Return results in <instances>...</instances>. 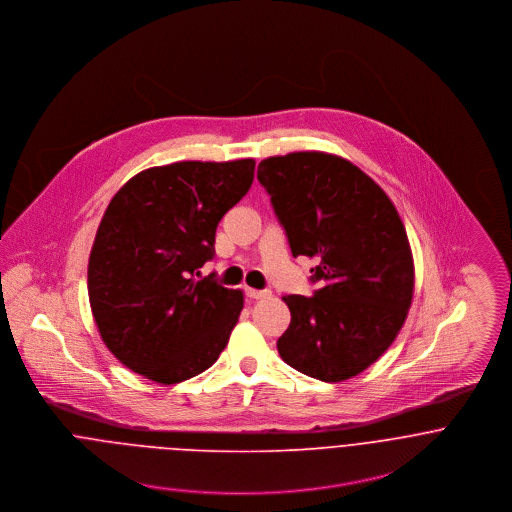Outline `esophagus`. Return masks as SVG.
Listing matches in <instances>:
<instances>
[{"label": "esophagus", "instance_id": "obj_1", "mask_svg": "<svg viewBox=\"0 0 512 512\" xmlns=\"http://www.w3.org/2000/svg\"><path fill=\"white\" fill-rule=\"evenodd\" d=\"M244 293H246V297H248V299H264V297H268V295H270L268 292H260V290H252V288H246Z\"/></svg>", "mask_w": 512, "mask_h": 512}]
</instances>
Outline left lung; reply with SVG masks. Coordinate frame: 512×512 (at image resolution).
I'll return each instance as SVG.
<instances>
[{
    "label": "left lung",
    "mask_w": 512,
    "mask_h": 512,
    "mask_svg": "<svg viewBox=\"0 0 512 512\" xmlns=\"http://www.w3.org/2000/svg\"><path fill=\"white\" fill-rule=\"evenodd\" d=\"M258 181L307 256L319 290L284 295L292 321L278 339L288 365L323 382L361 374L394 343L414 293V258L388 195L351 161L295 151L260 161Z\"/></svg>",
    "instance_id": "8db88e82"
}]
</instances>
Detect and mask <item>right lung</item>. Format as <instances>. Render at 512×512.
<instances>
[{
    "mask_svg": "<svg viewBox=\"0 0 512 512\" xmlns=\"http://www.w3.org/2000/svg\"><path fill=\"white\" fill-rule=\"evenodd\" d=\"M254 165L149 167L112 197L88 258V299L104 345L122 365L177 384L219 359L244 295L195 274L213 260L220 219L248 193Z\"/></svg>",
    "mask_w": 512,
    "mask_h": 512,
    "instance_id": "add662e5",
    "label": "right lung"
}]
</instances>
